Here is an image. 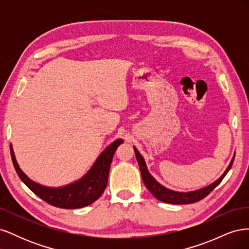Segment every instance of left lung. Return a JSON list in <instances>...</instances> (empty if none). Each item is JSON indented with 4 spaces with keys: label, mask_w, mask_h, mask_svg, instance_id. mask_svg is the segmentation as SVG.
<instances>
[{
    "label": "left lung",
    "mask_w": 249,
    "mask_h": 249,
    "mask_svg": "<svg viewBox=\"0 0 249 249\" xmlns=\"http://www.w3.org/2000/svg\"><path fill=\"white\" fill-rule=\"evenodd\" d=\"M134 152H135V155H136V159H137L139 168H140L141 177H142L143 183H144L145 187L157 199H159L163 202L172 203V205H187V203H193V202H196L202 198H205L211 191H213L215 188L220 184V182L223 179L225 175H227L229 170L231 169L233 159H235V155H233L232 159L228 166L227 170H225L223 172V175L219 178L216 179L214 183H212L207 187H203V188H201V189L195 190V191L178 192V191H175V190H170V189H168V188L162 186L160 183H158L155 179V178L149 173L144 159H143V157L140 155V153L138 152L136 147H134Z\"/></svg>",
    "instance_id": "obj_1"
}]
</instances>
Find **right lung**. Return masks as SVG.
<instances>
[{
	"instance_id": "1",
	"label": "right lung",
	"mask_w": 249,
	"mask_h": 249,
	"mask_svg": "<svg viewBox=\"0 0 249 249\" xmlns=\"http://www.w3.org/2000/svg\"><path fill=\"white\" fill-rule=\"evenodd\" d=\"M124 142L123 139H116L104 149L97 158L92 167L84 177L66 186L51 188L42 186L30 179L19 168L17 162L12 145L10 144L11 159L19 178L30 190L37 196L50 205L63 209H79L91 205L103 194L107 187L111 162L117 147Z\"/></svg>"
}]
</instances>
